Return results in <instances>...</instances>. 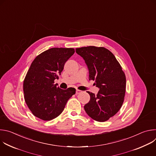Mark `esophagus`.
Here are the masks:
<instances>
[{
    "mask_svg": "<svg viewBox=\"0 0 156 156\" xmlns=\"http://www.w3.org/2000/svg\"><path fill=\"white\" fill-rule=\"evenodd\" d=\"M81 93V90H76V94H80V93Z\"/></svg>",
    "mask_w": 156,
    "mask_h": 156,
    "instance_id": "obj_1",
    "label": "esophagus"
}]
</instances>
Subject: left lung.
Instances as JSON below:
<instances>
[{
  "instance_id": "obj_1",
  "label": "left lung",
  "mask_w": 156,
  "mask_h": 156,
  "mask_svg": "<svg viewBox=\"0 0 156 156\" xmlns=\"http://www.w3.org/2000/svg\"><path fill=\"white\" fill-rule=\"evenodd\" d=\"M89 69V79L99 88L84 106L87 114L98 122H105L122 107L126 91V76L114 55L104 47L87 46L76 49Z\"/></svg>"
}]
</instances>
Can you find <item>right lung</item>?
Segmentation results:
<instances>
[{"instance_id": "1", "label": "right lung", "mask_w": 156, "mask_h": 156, "mask_svg": "<svg viewBox=\"0 0 156 156\" xmlns=\"http://www.w3.org/2000/svg\"><path fill=\"white\" fill-rule=\"evenodd\" d=\"M74 53L73 48H51L31 63L23 81V92L27 105L35 117L45 121L56 118L75 94L74 87L62 90L54 84Z\"/></svg>"}]
</instances>
